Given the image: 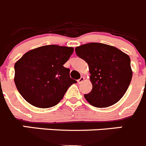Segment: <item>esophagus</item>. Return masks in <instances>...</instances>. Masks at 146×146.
<instances>
[{
    "instance_id": "obj_1",
    "label": "esophagus",
    "mask_w": 146,
    "mask_h": 146,
    "mask_svg": "<svg viewBox=\"0 0 146 146\" xmlns=\"http://www.w3.org/2000/svg\"><path fill=\"white\" fill-rule=\"evenodd\" d=\"M84 80H85V77H81L80 79H79L78 80H77V82H78L79 84H80V83H82V82H83Z\"/></svg>"
}]
</instances>
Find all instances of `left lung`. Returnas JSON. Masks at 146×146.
<instances>
[{"label":"left lung","instance_id":"1","mask_svg":"<svg viewBox=\"0 0 146 146\" xmlns=\"http://www.w3.org/2000/svg\"><path fill=\"white\" fill-rule=\"evenodd\" d=\"M76 54L87 62L93 89L85 94L90 105L106 108L118 102L130 84V58L116 47L90 42L76 47Z\"/></svg>","mask_w":146,"mask_h":146}]
</instances>
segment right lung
I'll use <instances>...</instances> for the list:
<instances>
[{"label": "right lung", "mask_w": 146, "mask_h": 146, "mask_svg": "<svg viewBox=\"0 0 146 146\" xmlns=\"http://www.w3.org/2000/svg\"><path fill=\"white\" fill-rule=\"evenodd\" d=\"M74 51L72 47L44 45L27 52L14 64V82L25 101L38 108L58 104L68 88L77 81L64 64Z\"/></svg>", "instance_id": "obj_1"}]
</instances>
